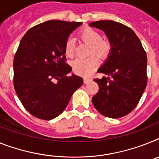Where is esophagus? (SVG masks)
Here are the masks:
<instances>
[{"mask_svg":"<svg viewBox=\"0 0 159 159\" xmlns=\"http://www.w3.org/2000/svg\"><path fill=\"white\" fill-rule=\"evenodd\" d=\"M90 81H91V79H90V77H84V83L85 84L89 83Z\"/></svg>","mask_w":159,"mask_h":159,"instance_id":"obj_1","label":"esophagus"}]
</instances>
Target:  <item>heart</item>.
Wrapping results in <instances>:
<instances>
[{"instance_id": "heart-1", "label": "heart", "mask_w": 159, "mask_h": 159, "mask_svg": "<svg viewBox=\"0 0 159 159\" xmlns=\"http://www.w3.org/2000/svg\"><path fill=\"white\" fill-rule=\"evenodd\" d=\"M80 37L84 41L90 44V53H94L101 58H105L109 55L111 49L110 42L106 39H102L99 32L90 27L82 29L79 33ZM65 53L66 57H73L74 54V43L69 39L65 44ZM73 69L77 74L88 75L98 65V60L95 57H90L86 59H77L73 62Z\"/></svg>"}]
</instances>
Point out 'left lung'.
Masks as SVG:
<instances>
[{
    "instance_id": "8db88e82",
    "label": "left lung",
    "mask_w": 159,
    "mask_h": 159,
    "mask_svg": "<svg viewBox=\"0 0 159 159\" xmlns=\"http://www.w3.org/2000/svg\"><path fill=\"white\" fill-rule=\"evenodd\" d=\"M104 31L111 45L110 54L98 73L107 77L95 78L99 86L92 102L98 112L120 118L137 107L147 84V57L139 38L131 28L111 20L90 23Z\"/></svg>"
}]
</instances>
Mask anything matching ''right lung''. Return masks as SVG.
<instances>
[{"label":"right lung","mask_w":159,"mask_h":159,"mask_svg":"<svg viewBox=\"0 0 159 159\" xmlns=\"http://www.w3.org/2000/svg\"><path fill=\"white\" fill-rule=\"evenodd\" d=\"M82 22L50 20L30 28L20 41L14 59V86L27 111L41 120L63 112L82 77L65 63V44Z\"/></svg>","instance_id":"1"}]
</instances>
